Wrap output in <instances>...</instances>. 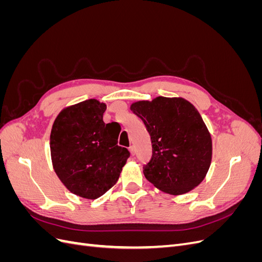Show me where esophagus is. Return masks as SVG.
<instances>
[{
	"mask_svg": "<svg viewBox=\"0 0 262 262\" xmlns=\"http://www.w3.org/2000/svg\"><path fill=\"white\" fill-rule=\"evenodd\" d=\"M129 150H130L131 155H136V147H134L133 145H131V146L129 147Z\"/></svg>",
	"mask_w": 262,
	"mask_h": 262,
	"instance_id": "esophagus-1",
	"label": "esophagus"
}]
</instances>
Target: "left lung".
Instances as JSON below:
<instances>
[{"label": "left lung", "instance_id": "8db88e82", "mask_svg": "<svg viewBox=\"0 0 262 262\" xmlns=\"http://www.w3.org/2000/svg\"><path fill=\"white\" fill-rule=\"evenodd\" d=\"M144 122L153 155L143 167L145 178L162 191L179 195L201 184L212 160L211 134L195 107L181 97L133 102Z\"/></svg>", "mask_w": 262, "mask_h": 262}]
</instances>
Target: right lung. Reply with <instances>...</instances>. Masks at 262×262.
<instances>
[{
  "instance_id": "add662e5",
  "label": "right lung",
  "mask_w": 262,
  "mask_h": 262,
  "mask_svg": "<svg viewBox=\"0 0 262 262\" xmlns=\"http://www.w3.org/2000/svg\"><path fill=\"white\" fill-rule=\"evenodd\" d=\"M107 106L87 99L61 110L50 134L53 169L71 192L97 199L119 179L130 156L118 145L120 126L102 120Z\"/></svg>"
}]
</instances>
